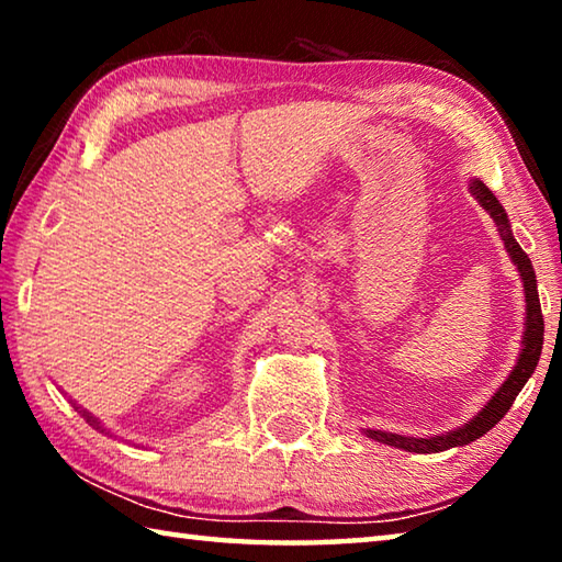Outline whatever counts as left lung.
<instances>
[{
    "label": "left lung",
    "instance_id": "left-lung-1",
    "mask_svg": "<svg viewBox=\"0 0 562 562\" xmlns=\"http://www.w3.org/2000/svg\"><path fill=\"white\" fill-rule=\"evenodd\" d=\"M471 193L475 195L486 213L496 221L501 240L506 243L508 252L513 262L518 265L520 278H522V288H526V302H528V319H526V337H522V351L516 369H513L508 382L498 389V394L491 398L488 406L483 412L463 426V429H456L451 434L443 436H434V439H412V436H398V434H386V431H367L369 439H374L379 443L394 446V449H404V451H414V453H436V451H446L453 449V446H463L471 443L491 431L503 416L508 414V408L516 402V396L536 369L538 359H540V349H543V312H540V300H538V290H536V272H532L530 258L522 252V247L516 243V237L510 233L508 225V215L503 211V205L496 201V195L481 183V180H473L471 183Z\"/></svg>",
    "mask_w": 562,
    "mask_h": 562
}]
</instances>
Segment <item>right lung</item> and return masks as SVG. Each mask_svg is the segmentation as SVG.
<instances>
[{"label": "right lung", "mask_w": 562, "mask_h": 562, "mask_svg": "<svg viewBox=\"0 0 562 562\" xmlns=\"http://www.w3.org/2000/svg\"><path fill=\"white\" fill-rule=\"evenodd\" d=\"M89 422H93V418H89Z\"/></svg>", "instance_id": "right-lung-1"}]
</instances>
